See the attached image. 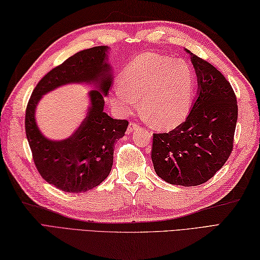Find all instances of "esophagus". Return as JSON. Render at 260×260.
I'll return each mask as SVG.
<instances>
[{"label": "esophagus", "mask_w": 260, "mask_h": 260, "mask_svg": "<svg viewBox=\"0 0 260 260\" xmlns=\"http://www.w3.org/2000/svg\"><path fill=\"white\" fill-rule=\"evenodd\" d=\"M139 129H141V126L139 125V124H137V123H130L129 126H128V132H134V131L139 130Z\"/></svg>", "instance_id": "34e87169"}]
</instances>
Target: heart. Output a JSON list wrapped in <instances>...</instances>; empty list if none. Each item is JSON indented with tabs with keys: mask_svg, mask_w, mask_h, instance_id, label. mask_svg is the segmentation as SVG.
Returning <instances> with one entry per match:
<instances>
[{
	"mask_svg": "<svg viewBox=\"0 0 260 260\" xmlns=\"http://www.w3.org/2000/svg\"><path fill=\"white\" fill-rule=\"evenodd\" d=\"M194 86L186 61L155 53H143L131 60L113 87L111 101L122 112H130L141 99L148 121L161 129L178 125L187 115Z\"/></svg>",
	"mask_w": 260,
	"mask_h": 260,
	"instance_id": "heart-1",
	"label": "heart"
}]
</instances>
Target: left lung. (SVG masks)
<instances>
[{
  "label": "left lung",
  "mask_w": 260,
  "mask_h": 260,
  "mask_svg": "<svg viewBox=\"0 0 260 260\" xmlns=\"http://www.w3.org/2000/svg\"><path fill=\"white\" fill-rule=\"evenodd\" d=\"M199 90L180 125L154 134L151 157L155 173L173 185L196 186L215 175L233 150L238 108L235 92L218 69L189 50Z\"/></svg>",
  "instance_id": "1"
}]
</instances>
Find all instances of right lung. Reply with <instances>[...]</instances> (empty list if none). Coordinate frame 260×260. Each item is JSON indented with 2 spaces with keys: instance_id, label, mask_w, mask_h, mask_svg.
Returning a JSON list of instances; mask_svg holds the SVG:
<instances>
[{
  "instance_id": "obj_1",
  "label": "right lung",
  "mask_w": 260,
  "mask_h": 260,
  "mask_svg": "<svg viewBox=\"0 0 260 260\" xmlns=\"http://www.w3.org/2000/svg\"><path fill=\"white\" fill-rule=\"evenodd\" d=\"M108 46L76 53L53 68L36 85L25 112V132L33 160L42 178L68 193L89 191L104 182L113 163L115 143L124 136L129 122L112 119L104 111L105 96L112 84ZM92 83L91 106L79 129L65 141L43 136L36 124L35 110L43 94L67 83Z\"/></svg>"
}]
</instances>
